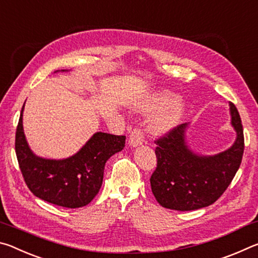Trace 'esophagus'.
I'll return each mask as SVG.
<instances>
[{"label":"esophagus","instance_id":"obj_1","mask_svg":"<svg viewBox=\"0 0 258 258\" xmlns=\"http://www.w3.org/2000/svg\"><path fill=\"white\" fill-rule=\"evenodd\" d=\"M143 141H145V132H143V130H141L137 126V127H134L130 133V139H128L130 145L132 147H138V146H141Z\"/></svg>","mask_w":258,"mask_h":258}]
</instances>
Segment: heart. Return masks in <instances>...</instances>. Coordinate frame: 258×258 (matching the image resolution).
<instances>
[{
  "label": "heart",
  "mask_w": 258,
  "mask_h": 258,
  "mask_svg": "<svg viewBox=\"0 0 258 258\" xmlns=\"http://www.w3.org/2000/svg\"><path fill=\"white\" fill-rule=\"evenodd\" d=\"M138 108L143 112L159 110L150 121V130L154 133H165L173 128L183 113V104L177 100L173 101V94L168 92L150 95L140 102Z\"/></svg>",
  "instance_id": "heart-1"
}]
</instances>
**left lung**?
Masks as SVG:
<instances>
[{"label": "left lung", "mask_w": 258, "mask_h": 258, "mask_svg": "<svg viewBox=\"0 0 258 258\" xmlns=\"http://www.w3.org/2000/svg\"><path fill=\"white\" fill-rule=\"evenodd\" d=\"M232 125L237 131L234 145L211 157H200L184 142L186 124L169 130L155 141L157 167L150 184L161 206L174 211H195L216 202L228 189L240 167L244 139L237 107L230 102Z\"/></svg>", "instance_id": "left-lung-1"}]
</instances>
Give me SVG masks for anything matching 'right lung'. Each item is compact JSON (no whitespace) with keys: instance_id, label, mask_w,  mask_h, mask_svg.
<instances>
[{"instance_id":"add662e5","label":"right lung","mask_w":258,"mask_h":258,"mask_svg":"<svg viewBox=\"0 0 258 258\" xmlns=\"http://www.w3.org/2000/svg\"><path fill=\"white\" fill-rule=\"evenodd\" d=\"M23 109L16 131V155L26 185L44 202L78 208L91 203L101 187L104 165L125 147V135L95 133L71 158L43 159L30 151L23 130Z\"/></svg>"}]
</instances>
